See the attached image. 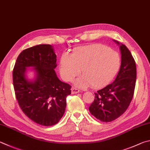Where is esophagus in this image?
<instances>
[{"label": "esophagus", "mask_w": 150, "mask_h": 150, "mask_svg": "<svg viewBox=\"0 0 150 150\" xmlns=\"http://www.w3.org/2000/svg\"><path fill=\"white\" fill-rule=\"evenodd\" d=\"M79 92H80L79 90L77 88H73H73H71V93L72 94H77V93H79Z\"/></svg>", "instance_id": "esophagus-1"}]
</instances>
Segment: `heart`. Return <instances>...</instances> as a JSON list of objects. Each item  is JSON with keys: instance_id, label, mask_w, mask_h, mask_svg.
I'll return each mask as SVG.
<instances>
[{"instance_id": "heart-1", "label": "heart", "mask_w": 150, "mask_h": 150, "mask_svg": "<svg viewBox=\"0 0 150 150\" xmlns=\"http://www.w3.org/2000/svg\"><path fill=\"white\" fill-rule=\"evenodd\" d=\"M121 58L115 51L103 45L77 48L72 54L65 53L60 59V73L66 81H71L82 71L83 75L75 81L76 85L91 84L98 88L110 83L120 68Z\"/></svg>"}]
</instances>
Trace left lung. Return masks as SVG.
<instances>
[{
    "instance_id": "8db88e82",
    "label": "left lung",
    "mask_w": 150,
    "mask_h": 150,
    "mask_svg": "<svg viewBox=\"0 0 150 150\" xmlns=\"http://www.w3.org/2000/svg\"><path fill=\"white\" fill-rule=\"evenodd\" d=\"M120 50L121 64L115 80L94 93V100L89 107L92 115L102 122L113 121L122 115L134 96L137 80L136 62L126 46L121 44Z\"/></svg>"
}]
</instances>
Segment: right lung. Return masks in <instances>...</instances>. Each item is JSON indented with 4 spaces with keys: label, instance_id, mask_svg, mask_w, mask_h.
<instances>
[{
    "label": "right lung",
    "instance_id": "add662e5",
    "mask_svg": "<svg viewBox=\"0 0 150 150\" xmlns=\"http://www.w3.org/2000/svg\"><path fill=\"white\" fill-rule=\"evenodd\" d=\"M56 55L50 45H39L23 50L13 69V84L16 99L26 116L37 124L52 126L63 117L66 98L71 86L57 77ZM33 67L34 81L25 78L26 67Z\"/></svg>",
    "mask_w": 150,
    "mask_h": 150
}]
</instances>
